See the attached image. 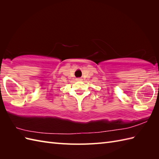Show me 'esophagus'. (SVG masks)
<instances>
[{
    "mask_svg": "<svg viewBox=\"0 0 159 159\" xmlns=\"http://www.w3.org/2000/svg\"><path fill=\"white\" fill-rule=\"evenodd\" d=\"M76 80H81V79H79H79H76Z\"/></svg>",
    "mask_w": 159,
    "mask_h": 159,
    "instance_id": "34e87169",
    "label": "esophagus"
}]
</instances>
